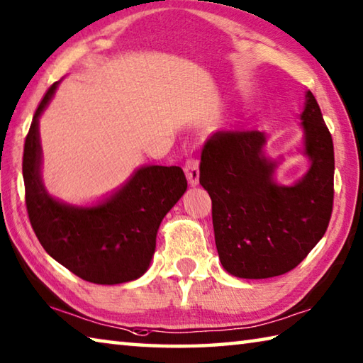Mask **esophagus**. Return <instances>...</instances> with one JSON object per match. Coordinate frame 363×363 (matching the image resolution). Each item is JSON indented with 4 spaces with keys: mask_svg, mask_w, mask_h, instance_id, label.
<instances>
[{
    "mask_svg": "<svg viewBox=\"0 0 363 363\" xmlns=\"http://www.w3.org/2000/svg\"><path fill=\"white\" fill-rule=\"evenodd\" d=\"M184 171H186L187 181L190 186H196L200 181V163L195 159H189L186 162V167H184Z\"/></svg>",
    "mask_w": 363,
    "mask_h": 363,
    "instance_id": "34e87169",
    "label": "esophagus"
}]
</instances>
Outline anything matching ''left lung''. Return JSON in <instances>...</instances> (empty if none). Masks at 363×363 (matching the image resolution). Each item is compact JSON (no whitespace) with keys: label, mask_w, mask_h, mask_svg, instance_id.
Here are the masks:
<instances>
[{"label":"left lung","mask_w":363,"mask_h":363,"mask_svg":"<svg viewBox=\"0 0 363 363\" xmlns=\"http://www.w3.org/2000/svg\"><path fill=\"white\" fill-rule=\"evenodd\" d=\"M309 168L291 186L274 179L282 155L265 154L263 131H217L204 144L200 184L213 200L216 247L236 278L294 269L318 245L333 206V141L311 91L300 114Z\"/></svg>","instance_id":"left-lung-1"}]
</instances>
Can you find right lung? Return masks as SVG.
<instances>
[{
    "label": "right lung",
    "mask_w": 363,
    "mask_h": 363,
    "mask_svg": "<svg viewBox=\"0 0 363 363\" xmlns=\"http://www.w3.org/2000/svg\"><path fill=\"white\" fill-rule=\"evenodd\" d=\"M58 84L39 103L25 140L22 171L31 227L45 252L84 281H135L147 272L160 223L187 190V179L179 167L146 164L95 204L77 206L52 196L41 176L39 117Z\"/></svg>",
    "instance_id": "add662e5"
}]
</instances>
